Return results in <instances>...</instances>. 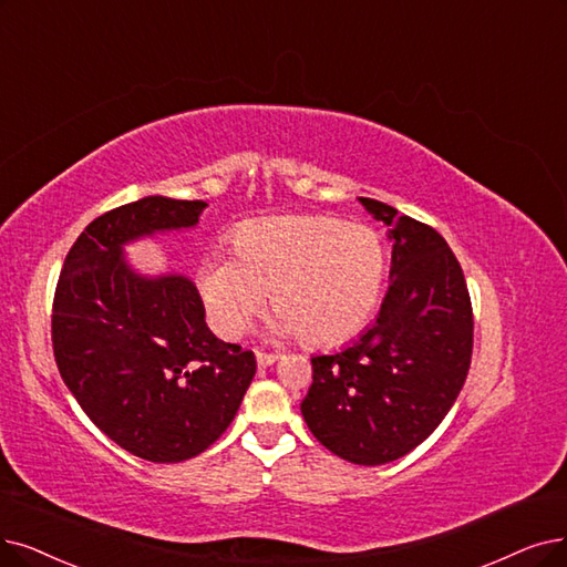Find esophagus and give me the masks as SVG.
<instances>
[{"instance_id": "34e87169", "label": "esophagus", "mask_w": 567, "mask_h": 567, "mask_svg": "<svg viewBox=\"0 0 567 567\" xmlns=\"http://www.w3.org/2000/svg\"><path fill=\"white\" fill-rule=\"evenodd\" d=\"M277 358H279V355H275V353H262V351H256V360H258V365H260V368L275 365Z\"/></svg>"}]
</instances>
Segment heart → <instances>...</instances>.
Here are the masks:
<instances>
[{
	"mask_svg": "<svg viewBox=\"0 0 567 567\" xmlns=\"http://www.w3.org/2000/svg\"><path fill=\"white\" fill-rule=\"evenodd\" d=\"M233 258L207 256L197 290L212 328L241 337L269 292V330L298 334L307 347L347 342L368 326L386 277V248L362 223L330 216L248 220L230 237Z\"/></svg>",
	"mask_w": 567,
	"mask_h": 567,
	"instance_id": "b5f03b06",
	"label": "heart"
}]
</instances>
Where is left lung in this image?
Here are the masks:
<instances>
[{"instance_id":"left-lung-1","label":"left lung","mask_w":567,"mask_h":567,"mask_svg":"<svg viewBox=\"0 0 567 567\" xmlns=\"http://www.w3.org/2000/svg\"><path fill=\"white\" fill-rule=\"evenodd\" d=\"M389 225L391 284L353 344L313 355L300 410L334 456L383 465L416 449L454 406L472 358V305L444 237L383 202L358 197Z\"/></svg>"}]
</instances>
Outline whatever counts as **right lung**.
Listing matches in <instances>:
<instances>
[{
  "instance_id": "1",
  "label": "right lung",
  "mask_w": 567,
  "mask_h": 567,
  "mask_svg": "<svg viewBox=\"0 0 567 567\" xmlns=\"http://www.w3.org/2000/svg\"><path fill=\"white\" fill-rule=\"evenodd\" d=\"M202 199L148 195L95 218L64 258L53 300L62 381L102 433L151 463L209 449L239 410L256 355L218 339L186 275H144L140 239L195 228Z\"/></svg>"
}]
</instances>
